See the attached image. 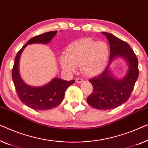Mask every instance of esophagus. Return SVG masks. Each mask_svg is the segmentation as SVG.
Wrapping results in <instances>:
<instances>
[{
	"mask_svg": "<svg viewBox=\"0 0 148 148\" xmlns=\"http://www.w3.org/2000/svg\"><path fill=\"white\" fill-rule=\"evenodd\" d=\"M82 81H83V80L80 78H76V83H80V82H82Z\"/></svg>",
	"mask_w": 148,
	"mask_h": 148,
	"instance_id": "34e87169",
	"label": "esophagus"
}]
</instances>
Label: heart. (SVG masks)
I'll use <instances>...</instances> for the list:
<instances>
[{
	"mask_svg": "<svg viewBox=\"0 0 148 148\" xmlns=\"http://www.w3.org/2000/svg\"><path fill=\"white\" fill-rule=\"evenodd\" d=\"M109 56V46L90 38L74 41L67 46L66 54L60 58L62 67L73 72L81 66L87 76L98 75L105 70Z\"/></svg>",
	"mask_w": 148,
	"mask_h": 148,
	"instance_id": "b5f03b06",
	"label": "heart"
}]
</instances>
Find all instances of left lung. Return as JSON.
Here are the masks:
<instances>
[{
  "instance_id": "left-lung-1",
  "label": "left lung",
  "mask_w": 148,
  "mask_h": 148,
  "mask_svg": "<svg viewBox=\"0 0 148 148\" xmlns=\"http://www.w3.org/2000/svg\"><path fill=\"white\" fill-rule=\"evenodd\" d=\"M103 33L109 41L110 63L101 74L89 80L93 90L86 101L93 108L108 110L119 107L130 97L139 76L138 60L127 43L111 33ZM116 57H123L129 63L128 74L121 80L114 79L109 71L110 64Z\"/></svg>"
}]
</instances>
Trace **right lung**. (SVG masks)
Masks as SVG:
<instances>
[{"mask_svg": "<svg viewBox=\"0 0 148 148\" xmlns=\"http://www.w3.org/2000/svg\"><path fill=\"white\" fill-rule=\"evenodd\" d=\"M58 31L37 35L30 39L16 53L12 70V78L16 94L21 101L35 110L44 111L56 107L63 101L65 92L75 80L66 81L55 78L50 82L41 87H32L25 84L18 72V62L22 51L31 43H47L55 36Z\"/></svg>", "mask_w": 148, "mask_h": 148, "instance_id": "1", "label": "right lung"}]
</instances>
